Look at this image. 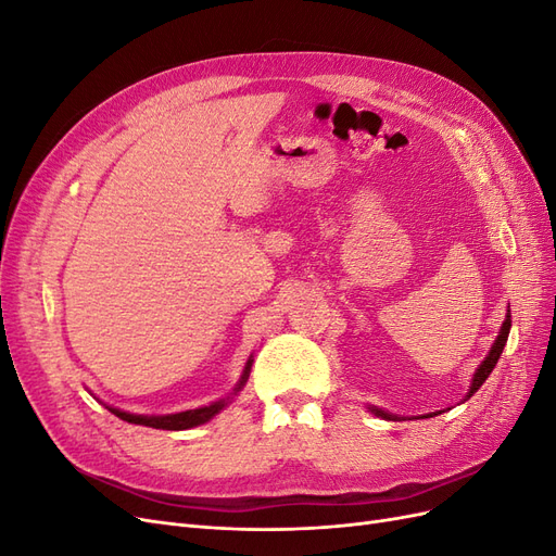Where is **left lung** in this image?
<instances>
[{"label": "left lung", "mask_w": 556, "mask_h": 556, "mask_svg": "<svg viewBox=\"0 0 556 556\" xmlns=\"http://www.w3.org/2000/svg\"><path fill=\"white\" fill-rule=\"evenodd\" d=\"M508 333H510V315H506V323H503V327H501V331H498V339H496V343L492 345V350H490V355L484 357V362L480 364V368L476 371V378H473V384H470V392H468V396H473L480 387H482V382L490 378V374L494 371V366H496V362H498V357H501V352H503V345H506V341H508ZM374 413L376 415H380V417H384V419H394V415H390V413H384V410H378V408H374Z\"/></svg>", "instance_id": "left-lung-1"}]
</instances>
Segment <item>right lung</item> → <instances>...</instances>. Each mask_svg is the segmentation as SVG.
I'll return each mask as SVG.
<instances>
[{
	"instance_id": "right-lung-1",
	"label": "right lung",
	"mask_w": 556,
	"mask_h": 556,
	"mask_svg": "<svg viewBox=\"0 0 556 556\" xmlns=\"http://www.w3.org/2000/svg\"><path fill=\"white\" fill-rule=\"evenodd\" d=\"M250 366H252V362L245 364V371H243V376H241V382H239V387H237V392L241 390L243 382L248 380ZM223 408H225V401H215V403H211V406H204V408L185 410V413H176V415H162V417L131 415V413H123V410H115V408H109V410H111L113 415L121 417V419H125V422H131V425H143V427L166 429V431H182V429H190V427L208 422V419H211L215 413H220Z\"/></svg>"
}]
</instances>
